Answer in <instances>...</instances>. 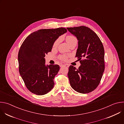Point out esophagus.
Segmentation results:
<instances>
[{
	"instance_id": "esophagus-1",
	"label": "esophagus",
	"mask_w": 124,
	"mask_h": 124,
	"mask_svg": "<svg viewBox=\"0 0 124 124\" xmlns=\"http://www.w3.org/2000/svg\"><path fill=\"white\" fill-rule=\"evenodd\" d=\"M65 66H66V65H64V64H61L60 65V67H65Z\"/></svg>"
}]
</instances>
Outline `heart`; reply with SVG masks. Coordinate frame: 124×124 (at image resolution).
<instances>
[{
    "mask_svg": "<svg viewBox=\"0 0 124 124\" xmlns=\"http://www.w3.org/2000/svg\"><path fill=\"white\" fill-rule=\"evenodd\" d=\"M75 38H76L75 37L73 36H72V35H69V36H67L66 37V41L67 42V43L69 44L70 42H71L72 41H73L74 39H75ZM59 42V39H57L55 41V42H54V46H56L58 43ZM67 56L65 55H60L59 56V58L62 60H63V61H66L67 60Z\"/></svg>",
    "mask_w": 124,
    "mask_h": 124,
    "instance_id": "obj_1",
    "label": "heart"
}]
</instances>
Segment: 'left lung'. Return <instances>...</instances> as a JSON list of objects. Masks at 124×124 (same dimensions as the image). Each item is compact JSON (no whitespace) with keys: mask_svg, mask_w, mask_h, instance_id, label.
Instances as JSON below:
<instances>
[{"mask_svg":"<svg viewBox=\"0 0 124 124\" xmlns=\"http://www.w3.org/2000/svg\"><path fill=\"white\" fill-rule=\"evenodd\" d=\"M78 40L76 57L80 63L78 69L70 65L68 74L70 83L78 93L94 91L99 85L104 72V50L98 35L88 27H67Z\"/></svg>","mask_w":124,"mask_h":124,"instance_id":"1","label":"left lung"}]
</instances>
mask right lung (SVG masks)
I'll use <instances>...</instances> for the list:
<instances>
[{
    "mask_svg": "<svg viewBox=\"0 0 124 124\" xmlns=\"http://www.w3.org/2000/svg\"><path fill=\"white\" fill-rule=\"evenodd\" d=\"M67 31L63 27L40 29L28 35L21 45L18 54L19 72L32 93L43 95L54 87L59 66H46L44 57L51 51L55 40Z\"/></svg>",
    "mask_w": 124,
    "mask_h": 124,
    "instance_id": "obj_1",
    "label": "right lung"
}]
</instances>
